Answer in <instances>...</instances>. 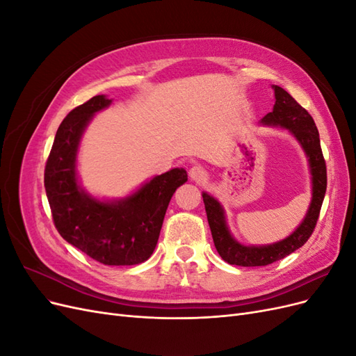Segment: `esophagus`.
Segmentation results:
<instances>
[{"label": "esophagus", "mask_w": 356, "mask_h": 356, "mask_svg": "<svg viewBox=\"0 0 356 356\" xmlns=\"http://www.w3.org/2000/svg\"><path fill=\"white\" fill-rule=\"evenodd\" d=\"M188 175H190V178H191L193 181H195V182H203L204 179H207V177H208L207 170H204V168L200 166V165L191 166V168H190V172H188Z\"/></svg>", "instance_id": "obj_1"}]
</instances>
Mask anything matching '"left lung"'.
Masks as SVG:
<instances>
[{
	"label": "left lung",
	"instance_id": "8db88e82",
	"mask_svg": "<svg viewBox=\"0 0 356 356\" xmlns=\"http://www.w3.org/2000/svg\"><path fill=\"white\" fill-rule=\"evenodd\" d=\"M273 89L276 98L273 111L266 114L261 118V123L285 127L298 139V143L305 148L309 157L312 182H314V195H312L310 208L303 222L286 239L267 246H245L232 238L227 225H225L224 212L218 200H215L208 193H203L202 197L204 209H207L213 245L217 248L222 260L234 266H267L281 260V258H285L291 252L303 246L316 227L322 202H324L325 197L327 166L321 149L319 134L314 118L286 90L279 88V86H273Z\"/></svg>",
	"mask_w": 356,
	"mask_h": 356
}]
</instances>
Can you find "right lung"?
<instances>
[{
  "instance_id": "add662e5",
  "label": "right lung",
  "mask_w": 356,
  "mask_h": 356,
  "mask_svg": "<svg viewBox=\"0 0 356 356\" xmlns=\"http://www.w3.org/2000/svg\"><path fill=\"white\" fill-rule=\"evenodd\" d=\"M111 104L104 95L75 106L60 123L44 169V187L59 234L105 266H134L153 254L170 197L187 181L175 168L154 177L132 196L99 202L79 187L75 156L84 127Z\"/></svg>"
}]
</instances>
